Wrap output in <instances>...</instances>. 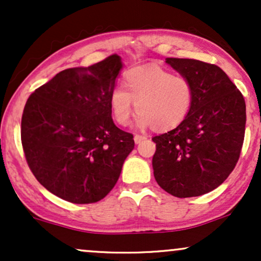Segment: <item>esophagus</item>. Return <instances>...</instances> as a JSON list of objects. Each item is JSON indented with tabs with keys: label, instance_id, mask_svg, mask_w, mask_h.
<instances>
[{
	"label": "esophagus",
	"instance_id": "obj_1",
	"mask_svg": "<svg viewBox=\"0 0 261 261\" xmlns=\"http://www.w3.org/2000/svg\"><path fill=\"white\" fill-rule=\"evenodd\" d=\"M146 139H147V137L143 136V135H135V136H134L135 143H140V142H142V141H143V140H146Z\"/></svg>",
	"mask_w": 261,
	"mask_h": 261
}]
</instances>
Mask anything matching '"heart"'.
<instances>
[{
    "mask_svg": "<svg viewBox=\"0 0 261 261\" xmlns=\"http://www.w3.org/2000/svg\"><path fill=\"white\" fill-rule=\"evenodd\" d=\"M125 87H116L110 95L114 119L121 126L128 124L135 104L137 125L166 131L180 125L191 112L195 98L194 85L160 66H141L125 74Z\"/></svg>",
    "mask_w": 261,
    "mask_h": 261,
    "instance_id": "1",
    "label": "heart"
}]
</instances>
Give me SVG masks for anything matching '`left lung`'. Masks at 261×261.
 Masks as SVG:
<instances>
[{"mask_svg": "<svg viewBox=\"0 0 261 261\" xmlns=\"http://www.w3.org/2000/svg\"><path fill=\"white\" fill-rule=\"evenodd\" d=\"M166 62L193 82L195 98L180 125L152 139L153 174L170 195L200 196L220 187L234 169L244 141L245 101L216 65L175 58Z\"/></svg>", "mask_w": 261, "mask_h": 261, "instance_id": "8db88e82", "label": "left lung"}]
</instances>
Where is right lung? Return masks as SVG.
<instances>
[{
	"instance_id": "obj_1",
	"label": "right lung",
	"mask_w": 261,
	"mask_h": 261,
	"mask_svg": "<svg viewBox=\"0 0 261 261\" xmlns=\"http://www.w3.org/2000/svg\"><path fill=\"white\" fill-rule=\"evenodd\" d=\"M121 67L114 54L88 67L67 68L27 100L20 125L27 163L60 199H104L135 147L133 134L115 126L112 118L110 95Z\"/></svg>"
}]
</instances>
